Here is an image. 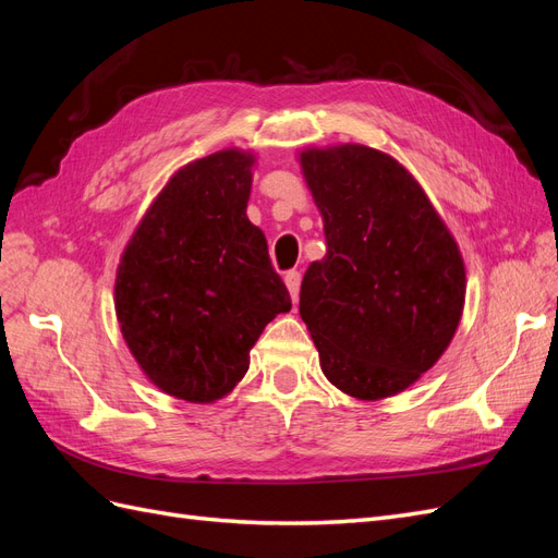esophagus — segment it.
Returning a JSON list of instances; mask_svg holds the SVG:
<instances>
[{"instance_id": "obj_1", "label": "esophagus", "mask_w": 558, "mask_h": 558, "mask_svg": "<svg viewBox=\"0 0 558 558\" xmlns=\"http://www.w3.org/2000/svg\"><path fill=\"white\" fill-rule=\"evenodd\" d=\"M283 281H286V289H289V293H291V298L295 302L298 295H300V272H298V269H291V272H286Z\"/></svg>"}]
</instances>
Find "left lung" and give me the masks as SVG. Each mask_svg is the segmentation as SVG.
I'll return each mask as SVG.
<instances>
[{
	"instance_id": "left-lung-1",
	"label": "left lung",
	"mask_w": 558,
	"mask_h": 558,
	"mask_svg": "<svg viewBox=\"0 0 558 558\" xmlns=\"http://www.w3.org/2000/svg\"><path fill=\"white\" fill-rule=\"evenodd\" d=\"M300 165L328 244L300 286L320 369L359 400L396 396L437 363L459 328L461 251L416 179L381 150L307 148Z\"/></svg>"
}]
</instances>
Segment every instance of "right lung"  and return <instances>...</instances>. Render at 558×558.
<instances>
[{
    "label": "right lung",
    "mask_w": 558,
    "mask_h": 558,
    "mask_svg": "<svg viewBox=\"0 0 558 558\" xmlns=\"http://www.w3.org/2000/svg\"><path fill=\"white\" fill-rule=\"evenodd\" d=\"M253 162L226 148L181 167L118 265L125 342L144 375L179 400L228 396L263 328L291 310L265 234L246 218Z\"/></svg>",
    "instance_id": "add662e5"
}]
</instances>
